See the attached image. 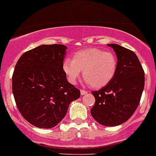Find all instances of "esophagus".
Returning a JSON list of instances; mask_svg holds the SVG:
<instances>
[{"label":"esophagus","instance_id":"esophagus-1","mask_svg":"<svg viewBox=\"0 0 156 156\" xmlns=\"http://www.w3.org/2000/svg\"><path fill=\"white\" fill-rule=\"evenodd\" d=\"M80 94H81V95H85V94H87V90H80Z\"/></svg>","mask_w":156,"mask_h":156}]
</instances>
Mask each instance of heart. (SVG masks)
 <instances>
[{
    "mask_svg": "<svg viewBox=\"0 0 156 156\" xmlns=\"http://www.w3.org/2000/svg\"><path fill=\"white\" fill-rule=\"evenodd\" d=\"M118 65V58L113 52L98 48H89L76 52L73 60L65 59L62 70L72 84L76 83L82 70L86 82L91 87L99 89L114 79Z\"/></svg>",
    "mask_w": 156,
    "mask_h": 156,
    "instance_id": "b5f03b06",
    "label": "heart"
}]
</instances>
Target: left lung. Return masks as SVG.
<instances>
[{
    "label": "left lung",
    "mask_w": 156,
    "mask_h": 156,
    "mask_svg": "<svg viewBox=\"0 0 156 156\" xmlns=\"http://www.w3.org/2000/svg\"><path fill=\"white\" fill-rule=\"evenodd\" d=\"M118 58L114 79L93 91L95 104L90 114L104 126H117L128 121L139 104L145 86V73L136 54L117 44H108Z\"/></svg>",
    "instance_id": "1"
}]
</instances>
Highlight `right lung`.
<instances>
[{"label":"right lung","mask_w":156,"mask_h":156,"mask_svg":"<svg viewBox=\"0 0 156 156\" xmlns=\"http://www.w3.org/2000/svg\"><path fill=\"white\" fill-rule=\"evenodd\" d=\"M63 45H42L22 54L12 76L17 108L28 122L40 128L57 125L80 91L67 81L62 70Z\"/></svg>","instance_id":"add662e5"}]
</instances>
